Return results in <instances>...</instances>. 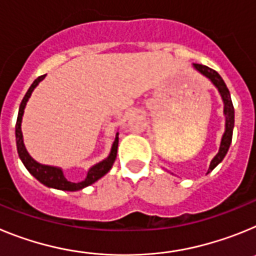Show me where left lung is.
<instances>
[{"label":"left lung","mask_w":256,"mask_h":256,"mask_svg":"<svg viewBox=\"0 0 256 256\" xmlns=\"http://www.w3.org/2000/svg\"><path fill=\"white\" fill-rule=\"evenodd\" d=\"M192 68L198 72L201 76H204L205 78H208L212 82V84L218 90L219 94L222 97V101H223V114H224L226 118V124H224V133L222 136L220 140V146H219V151L212 160L210 162L209 165V170L208 173L216 168V165L220 164L222 160L224 159V156L227 155L228 148H230V144L232 142V134H234V104H232V100H230V91H228L227 86H226L224 80L222 79V76L216 73V70L210 69L206 65H200V64H194Z\"/></svg>","instance_id":"obj_1"}]
</instances>
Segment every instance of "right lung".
<instances>
[{
	"label": "right lung",
	"instance_id": "add662e5",
	"mask_svg": "<svg viewBox=\"0 0 256 256\" xmlns=\"http://www.w3.org/2000/svg\"><path fill=\"white\" fill-rule=\"evenodd\" d=\"M44 76H46V74H44V76H38L34 82L32 83L28 92H26L24 98H22V104H20L16 126H15L18 154H19L20 160L22 162L24 166L28 169L29 173H30L36 180H40L42 184L50 187V188L61 190V191H72V192L79 191V190H83L84 187L91 186L92 183L97 182V180H100V178H102L104 176L108 174V172L112 169V164H114L115 159H116L118 144H119V133L115 134V141L114 144H112V150H110V152H108V158H105L102 162L92 165L91 168L88 169L87 177H86L83 180H80V182H72V180H68V178L64 176V170H62V168L54 166V165L40 164V162H36V160L29 155V152L26 148V144H24V138H22V115H24V108H26V102H28V100L30 98L32 94H33V91H34V88L37 87L42 80H44Z\"/></svg>",
	"mask_w": 256,
	"mask_h": 256
}]
</instances>
